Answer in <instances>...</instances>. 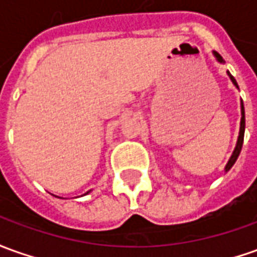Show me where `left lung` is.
<instances>
[{
  "label": "left lung",
  "mask_w": 257,
  "mask_h": 257,
  "mask_svg": "<svg viewBox=\"0 0 257 257\" xmlns=\"http://www.w3.org/2000/svg\"><path fill=\"white\" fill-rule=\"evenodd\" d=\"M214 57L217 58V61L218 63H224V58L221 57L220 54L217 53V51H214ZM228 72V77L231 78V81H232V84L238 88V84H236V81H235V78L229 74V71ZM240 114H242V117H240V127H239V136H238V141H236V147H235V150H233L232 155H231V158H229V161H228V164H226L225 166V172H228L231 168H232V165L235 164V161L238 159V157H239L240 154V150H242V144H243V136H245V107H243V102H240Z\"/></svg>",
  "instance_id": "obj_1"
}]
</instances>
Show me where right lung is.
<instances>
[{
	"label": "right lung",
	"mask_w": 257,
	"mask_h": 257,
	"mask_svg": "<svg viewBox=\"0 0 257 257\" xmlns=\"http://www.w3.org/2000/svg\"><path fill=\"white\" fill-rule=\"evenodd\" d=\"M88 193H89V192H86V193H85V194H88Z\"/></svg>",
	"instance_id": "right-lung-1"
}]
</instances>
